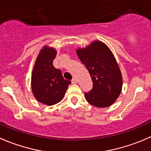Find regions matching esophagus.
I'll use <instances>...</instances> for the list:
<instances>
[{
	"label": "esophagus",
	"instance_id": "1",
	"mask_svg": "<svg viewBox=\"0 0 151 151\" xmlns=\"http://www.w3.org/2000/svg\"><path fill=\"white\" fill-rule=\"evenodd\" d=\"M71 83H72V84H77V79L73 78L72 80H71Z\"/></svg>",
	"mask_w": 151,
	"mask_h": 151
}]
</instances>
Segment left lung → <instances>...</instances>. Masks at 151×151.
Returning <instances> with one entry per match:
<instances>
[{"label":"left lung","instance_id":"left-lung-1","mask_svg":"<svg viewBox=\"0 0 151 151\" xmlns=\"http://www.w3.org/2000/svg\"><path fill=\"white\" fill-rule=\"evenodd\" d=\"M76 52L93 82L91 91L85 93L88 102L97 108H106L114 103L122 91V77L112 52L102 41L94 40Z\"/></svg>","mask_w":151,"mask_h":151}]
</instances>
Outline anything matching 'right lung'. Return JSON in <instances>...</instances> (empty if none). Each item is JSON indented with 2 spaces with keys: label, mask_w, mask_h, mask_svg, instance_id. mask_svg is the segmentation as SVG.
Returning a JSON list of instances; mask_svg holds the SVG:
<instances>
[{
  "label": "right lung",
  "mask_w": 151,
  "mask_h": 151,
  "mask_svg": "<svg viewBox=\"0 0 151 151\" xmlns=\"http://www.w3.org/2000/svg\"><path fill=\"white\" fill-rule=\"evenodd\" d=\"M56 49L44 46L40 51L32 74V90L38 102L53 105L60 102L71 81L65 80L60 69L53 65Z\"/></svg>",
  "instance_id": "right-lung-1"
}]
</instances>
